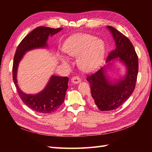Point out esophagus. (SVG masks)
Wrapping results in <instances>:
<instances>
[{"label":"esophagus","mask_w":152,"mask_h":152,"mask_svg":"<svg viewBox=\"0 0 152 152\" xmlns=\"http://www.w3.org/2000/svg\"><path fill=\"white\" fill-rule=\"evenodd\" d=\"M71 82H72L73 84H79L81 82V80L79 77H73L71 79Z\"/></svg>","instance_id":"1"}]
</instances>
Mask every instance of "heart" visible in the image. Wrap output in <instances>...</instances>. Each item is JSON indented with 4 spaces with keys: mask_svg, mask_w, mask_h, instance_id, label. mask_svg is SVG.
Listing matches in <instances>:
<instances>
[{
    "mask_svg": "<svg viewBox=\"0 0 152 152\" xmlns=\"http://www.w3.org/2000/svg\"><path fill=\"white\" fill-rule=\"evenodd\" d=\"M63 50L68 56L77 58V64L84 72H93L98 69L103 61L105 45L103 41L88 34H76L68 38L63 44ZM66 65L69 61L61 58Z\"/></svg>",
    "mask_w": 152,
    "mask_h": 152,
    "instance_id": "obj_1",
    "label": "heart"
}]
</instances>
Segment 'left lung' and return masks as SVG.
<instances>
[{
	"label": "left lung",
	"mask_w": 152,
	"mask_h": 152,
	"mask_svg": "<svg viewBox=\"0 0 152 152\" xmlns=\"http://www.w3.org/2000/svg\"><path fill=\"white\" fill-rule=\"evenodd\" d=\"M107 28L111 32L115 48L108 56L106 66L87 77L93 102L101 111L116 109L129 99L135 89L138 72V58L129 39L112 26H108ZM114 61L122 63L126 72L124 77L113 81L109 79L106 71L107 66Z\"/></svg>",
	"instance_id": "8db88e82"
}]
</instances>
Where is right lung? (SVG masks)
<instances>
[{
	"instance_id": "obj_1",
	"label": "right lung",
	"mask_w": 152,
	"mask_h": 152,
	"mask_svg": "<svg viewBox=\"0 0 152 152\" xmlns=\"http://www.w3.org/2000/svg\"><path fill=\"white\" fill-rule=\"evenodd\" d=\"M62 30L39 26L32 30L21 40L14 56L12 79L18 93L22 102L34 111L40 113H50L56 111L64 102L68 89V78L52 75L45 88L35 94L23 93L18 84L17 72L19 63L26 52L39 48L48 47L49 37H51Z\"/></svg>"
}]
</instances>
